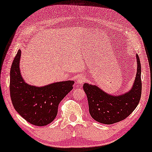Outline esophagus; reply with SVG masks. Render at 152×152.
Instances as JSON below:
<instances>
[{"instance_id": "obj_1", "label": "esophagus", "mask_w": 152, "mask_h": 152, "mask_svg": "<svg viewBox=\"0 0 152 152\" xmlns=\"http://www.w3.org/2000/svg\"><path fill=\"white\" fill-rule=\"evenodd\" d=\"M85 81H86V78L83 76H78L77 81H76V83H77L78 86H80V85H82V84H83Z\"/></svg>"}]
</instances>
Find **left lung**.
<instances>
[{"instance_id": "1", "label": "left lung", "mask_w": 152, "mask_h": 152, "mask_svg": "<svg viewBox=\"0 0 152 152\" xmlns=\"http://www.w3.org/2000/svg\"><path fill=\"white\" fill-rule=\"evenodd\" d=\"M137 70L132 87L128 92L113 96L96 85L83 84V91L87 96L91 116L100 123L111 125L125 120L138 105L142 94L141 64L137 54Z\"/></svg>"}]
</instances>
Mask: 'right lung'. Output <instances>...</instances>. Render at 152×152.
<instances>
[{
  "label": "right lung",
  "mask_w": 152,
  "mask_h": 152,
  "mask_svg": "<svg viewBox=\"0 0 152 152\" xmlns=\"http://www.w3.org/2000/svg\"><path fill=\"white\" fill-rule=\"evenodd\" d=\"M21 51L18 52L10 69V92L14 108L32 125L45 126L57 115L60 102L73 89L74 81L55 82L45 86L25 83L20 69Z\"/></svg>",
  "instance_id": "add662e5"
}]
</instances>
